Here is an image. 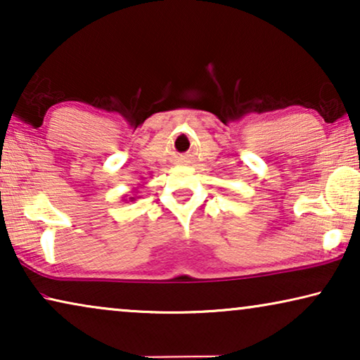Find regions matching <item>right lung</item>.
I'll list each match as a JSON object with an SVG mask.
<instances>
[{
    "mask_svg": "<svg viewBox=\"0 0 360 360\" xmlns=\"http://www.w3.org/2000/svg\"><path fill=\"white\" fill-rule=\"evenodd\" d=\"M131 200H134V198H131Z\"/></svg>",
    "mask_w": 360,
    "mask_h": 360,
    "instance_id": "1",
    "label": "right lung"
}]
</instances>
